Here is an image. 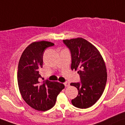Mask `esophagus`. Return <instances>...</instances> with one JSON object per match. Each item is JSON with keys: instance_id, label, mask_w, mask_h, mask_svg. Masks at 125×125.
Returning a JSON list of instances; mask_svg holds the SVG:
<instances>
[{"instance_id": "esophagus-1", "label": "esophagus", "mask_w": 125, "mask_h": 125, "mask_svg": "<svg viewBox=\"0 0 125 125\" xmlns=\"http://www.w3.org/2000/svg\"><path fill=\"white\" fill-rule=\"evenodd\" d=\"M64 85H65V86H66V87L69 86V83L68 82H65V83H64Z\"/></svg>"}]
</instances>
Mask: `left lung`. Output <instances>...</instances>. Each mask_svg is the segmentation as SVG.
Instances as JSON below:
<instances>
[{
  "instance_id": "8db88e82",
  "label": "left lung",
  "mask_w": 125,
  "mask_h": 125,
  "mask_svg": "<svg viewBox=\"0 0 125 125\" xmlns=\"http://www.w3.org/2000/svg\"><path fill=\"white\" fill-rule=\"evenodd\" d=\"M71 53V69L77 71L80 82L71 83L78 90V95L72 100V105L86 109L101 97L107 82L105 62L98 50L83 38L63 40Z\"/></svg>"
}]
</instances>
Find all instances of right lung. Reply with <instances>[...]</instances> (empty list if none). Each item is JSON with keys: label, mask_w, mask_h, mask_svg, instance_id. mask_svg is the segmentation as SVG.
<instances>
[{"label": "right lung", "mask_w": 125, "mask_h": 125, "mask_svg": "<svg viewBox=\"0 0 125 125\" xmlns=\"http://www.w3.org/2000/svg\"><path fill=\"white\" fill-rule=\"evenodd\" d=\"M54 44L47 41L32 43L22 52L18 64L17 78L19 90L29 106L40 111L53 107L59 93L64 88L62 83L47 80L40 83L39 73L43 66V56L46 48Z\"/></svg>", "instance_id": "obj_1"}]
</instances>
